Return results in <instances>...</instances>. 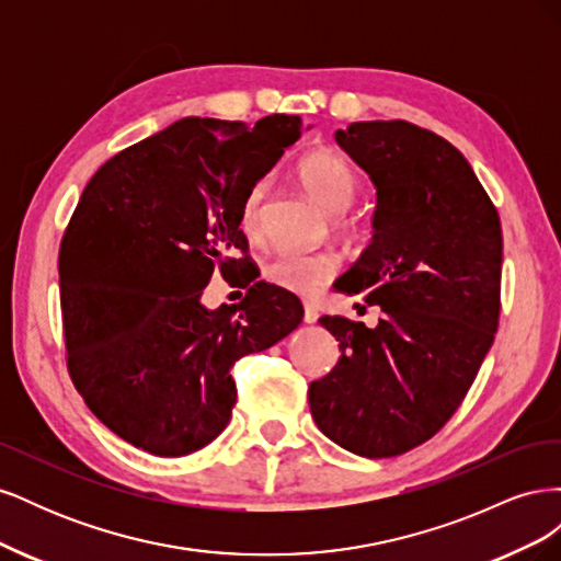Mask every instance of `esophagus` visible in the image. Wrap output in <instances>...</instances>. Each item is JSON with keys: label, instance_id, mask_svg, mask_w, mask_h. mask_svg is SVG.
<instances>
[{"label": "esophagus", "instance_id": "obj_1", "mask_svg": "<svg viewBox=\"0 0 561 561\" xmlns=\"http://www.w3.org/2000/svg\"><path fill=\"white\" fill-rule=\"evenodd\" d=\"M318 309H316V304H311V301H304V322H307V325H313V322H318Z\"/></svg>", "mask_w": 561, "mask_h": 561}]
</instances>
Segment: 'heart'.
Returning a JSON list of instances; mask_svg holds the SVG:
<instances>
[{"instance_id":"heart-1","label":"heart","mask_w":561,"mask_h":561,"mask_svg":"<svg viewBox=\"0 0 561 561\" xmlns=\"http://www.w3.org/2000/svg\"><path fill=\"white\" fill-rule=\"evenodd\" d=\"M297 175L304 190L311 194L318 206L334 213L336 227L346 229V213L355 196H358L360 182L353 168L336 157L334 151L318 149L299 161ZM264 203L266 182H254L241 203V229L248 239H262L264 233ZM339 268V257L334 252H278L264 264V278L274 283L280 290L309 297L318 293Z\"/></svg>"}]
</instances>
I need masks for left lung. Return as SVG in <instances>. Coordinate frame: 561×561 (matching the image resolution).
Listing matches in <instances>:
<instances>
[{"mask_svg":"<svg viewBox=\"0 0 561 561\" xmlns=\"http://www.w3.org/2000/svg\"><path fill=\"white\" fill-rule=\"evenodd\" d=\"M334 140L377 190L371 243L334 287L383 316L377 328L320 318L342 358L309 404L332 443L386 458L445 426L494 344L501 219L461 151L426 128L358 122Z\"/></svg>","mask_w":561,"mask_h":561,"instance_id":"8db88e82","label":"left lung"}]
</instances>
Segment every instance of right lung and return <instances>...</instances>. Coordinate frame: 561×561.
Here are the masks:
<instances>
[{"label": "right lung", "mask_w": 561, "mask_h": 561, "mask_svg": "<svg viewBox=\"0 0 561 561\" xmlns=\"http://www.w3.org/2000/svg\"><path fill=\"white\" fill-rule=\"evenodd\" d=\"M301 135L186 116L118 151L91 178L60 243L67 367L89 410L133 447L184 456L227 428L231 365L297 330L299 299L257 280L241 203ZM215 265L242 268L239 305L202 307Z\"/></svg>", "instance_id": "right-lung-1"}]
</instances>
